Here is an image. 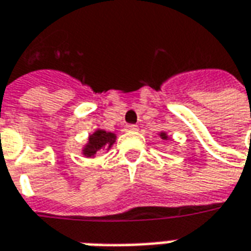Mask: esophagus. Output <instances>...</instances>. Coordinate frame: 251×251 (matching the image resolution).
<instances>
[{
  "label": "esophagus",
  "instance_id": "34e87169",
  "mask_svg": "<svg viewBox=\"0 0 251 251\" xmlns=\"http://www.w3.org/2000/svg\"><path fill=\"white\" fill-rule=\"evenodd\" d=\"M125 130L126 131H137V130H138V129H137L136 125H126Z\"/></svg>",
  "mask_w": 251,
  "mask_h": 251
}]
</instances>
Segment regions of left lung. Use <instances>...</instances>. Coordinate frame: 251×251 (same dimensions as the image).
<instances>
[{
    "mask_svg": "<svg viewBox=\"0 0 251 251\" xmlns=\"http://www.w3.org/2000/svg\"><path fill=\"white\" fill-rule=\"evenodd\" d=\"M158 136H160V138H161V140H169V136L167 134V133H165V131H161Z\"/></svg>",
    "mask_w": 251,
    "mask_h": 251,
    "instance_id": "obj_1",
    "label": "left lung"
}]
</instances>
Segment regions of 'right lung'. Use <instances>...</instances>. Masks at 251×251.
<instances>
[{
  "label": "right lung",
  "instance_id": "right-lung-1",
  "mask_svg": "<svg viewBox=\"0 0 251 251\" xmlns=\"http://www.w3.org/2000/svg\"><path fill=\"white\" fill-rule=\"evenodd\" d=\"M115 138L117 136L114 133L97 129L93 134L88 136L87 144L82 149V154L84 157H95L97 153L102 152V151H109L115 142Z\"/></svg>",
  "mask_w": 251,
  "mask_h": 251
}]
</instances>
